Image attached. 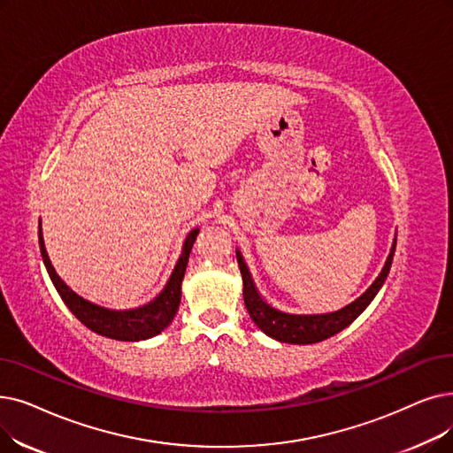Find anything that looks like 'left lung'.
<instances>
[{
    "instance_id": "8db88e82",
    "label": "left lung",
    "mask_w": 453,
    "mask_h": 453,
    "mask_svg": "<svg viewBox=\"0 0 453 453\" xmlns=\"http://www.w3.org/2000/svg\"><path fill=\"white\" fill-rule=\"evenodd\" d=\"M395 250H396V239H395V244H392V250L388 253L381 273L378 275V280L370 285V288L363 294L361 298L342 307L341 311L326 312V314H288V312L278 311L272 305H268L259 296V292L253 285V280H251L250 270L242 259V255L237 250V261H239L242 283H244L242 294H244V303L250 312V319L257 324V327L263 333H266L268 337L280 341V342H288V344H314V342H320L333 335H337L339 331L348 327L353 320L359 317V314L370 305L373 296L380 292L381 285L385 283L387 275H388L392 257H395Z\"/></svg>"
}]
</instances>
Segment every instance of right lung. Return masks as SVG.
<instances>
[{"instance_id":"right-lung-1","label":"right lung","mask_w":453,"mask_h":453,"mask_svg":"<svg viewBox=\"0 0 453 453\" xmlns=\"http://www.w3.org/2000/svg\"><path fill=\"white\" fill-rule=\"evenodd\" d=\"M200 229H194L188 233V237L183 244V253L175 265L170 280L163 292L153 302H150L144 307L129 309V311H112L105 309L96 303H90L88 300L81 298L80 294H75L61 278H58L55 268L51 266V261L48 257V251L44 248L42 231H38V244H41V253L46 265V270L50 278L58 292V296L63 298L66 307L75 314V319L81 324H85L88 329L107 339L114 341H146L170 326L173 320L175 312H178L180 302H181V281L185 278V270L188 263V255L192 250V244L198 237Z\"/></svg>"}]
</instances>
